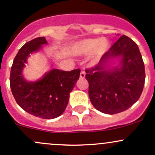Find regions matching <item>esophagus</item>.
<instances>
[{"instance_id":"34e87169","label":"esophagus","mask_w":155,"mask_h":155,"mask_svg":"<svg viewBox=\"0 0 155 155\" xmlns=\"http://www.w3.org/2000/svg\"><path fill=\"white\" fill-rule=\"evenodd\" d=\"M80 77H81V78H85V77H86V73H85L84 71H81V74H80Z\"/></svg>"}]
</instances>
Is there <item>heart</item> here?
<instances>
[{
	"instance_id": "heart-1",
	"label": "heart",
	"mask_w": 155,
	"mask_h": 155,
	"mask_svg": "<svg viewBox=\"0 0 155 155\" xmlns=\"http://www.w3.org/2000/svg\"><path fill=\"white\" fill-rule=\"evenodd\" d=\"M109 41L105 38L89 39L79 41L74 45L72 51L78 55H86L91 53L90 61L95 64L102 58L109 49Z\"/></svg>"
}]
</instances>
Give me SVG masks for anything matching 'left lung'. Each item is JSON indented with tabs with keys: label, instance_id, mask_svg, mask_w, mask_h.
<instances>
[{
	"label": "left lung",
	"instance_id": "left-lung-1",
	"mask_svg": "<svg viewBox=\"0 0 155 155\" xmlns=\"http://www.w3.org/2000/svg\"><path fill=\"white\" fill-rule=\"evenodd\" d=\"M115 60L118 62L113 66ZM86 72L91 104L103 114L113 115L127 110L143 91V58L136 43L127 36H121L98 64Z\"/></svg>",
	"mask_w": 155,
	"mask_h": 155
}]
</instances>
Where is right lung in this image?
I'll use <instances>...</instances> for the list:
<instances>
[{"instance_id":"obj_1","label":"right lung","mask_w":155,"mask_h":155,"mask_svg":"<svg viewBox=\"0 0 155 155\" xmlns=\"http://www.w3.org/2000/svg\"><path fill=\"white\" fill-rule=\"evenodd\" d=\"M47 44L45 37H38L20 48L12 66L10 87L21 108L36 117L51 119L58 117L65 110L69 94L79 79L81 70L77 69L66 72L52 69L37 81H27L22 71L28 58Z\"/></svg>"}]
</instances>
